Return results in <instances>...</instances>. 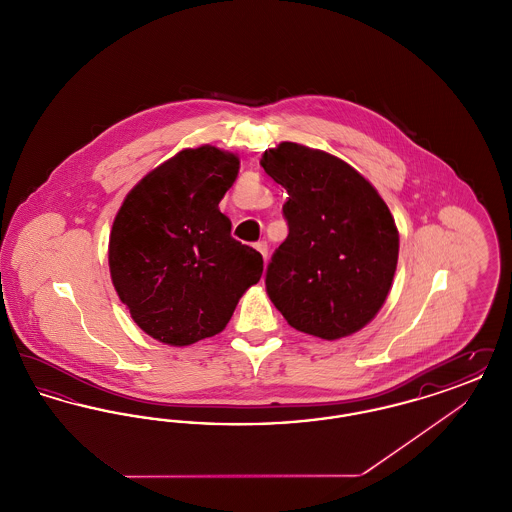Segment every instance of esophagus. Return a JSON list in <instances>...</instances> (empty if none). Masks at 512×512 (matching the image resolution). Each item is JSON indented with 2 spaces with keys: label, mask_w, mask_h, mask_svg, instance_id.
I'll list each match as a JSON object with an SVG mask.
<instances>
[{
  "label": "esophagus",
  "mask_w": 512,
  "mask_h": 512,
  "mask_svg": "<svg viewBox=\"0 0 512 512\" xmlns=\"http://www.w3.org/2000/svg\"><path fill=\"white\" fill-rule=\"evenodd\" d=\"M255 249H257V251H259V253H261V255H263V259H265V261H267V257H268L267 242H257V244H255Z\"/></svg>",
  "instance_id": "esophagus-1"
}]
</instances>
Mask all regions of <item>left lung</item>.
I'll use <instances>...</instances> for the list:
<instances>
[{
    "label": "left lung",
    "instance_id": "1",
    "mask_svg": "<svg viewBox=\"0 0 512 512\" xmlns=\"http://www.w3.org/2000/svg\"><path fill=\"white\" fill-rule=\"evenodd\" d=\"M261 167L286 188L288 238L267 268L274 307L299 332L340 340L366 326L390 293L399 232L374 186L338 157L282 142Z\"/></svg>",
    "mask_w": 512,
    "mask_h": 512
}]
</instances>
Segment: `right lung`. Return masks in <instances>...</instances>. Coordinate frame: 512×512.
Wrapping results in <instances>:
<instances>
[{"mask_svg": "<svg viewBox=\"0 0 512 512\" xmlns=\"http://www.w3.org/2000/svg\"><path fill=\"white\" fill-rule=\"evenodd\" d=\"M238 171L234 153L184 149L122 201L109 238L111 280L147 336L176 347L211 338L259 282L261 253L230 236L219 209Z\"/></svg>", "mask_w": 512, "mask_h": 512, "instance_id": "add662e5", "label": "right lung"}]
</instances>
